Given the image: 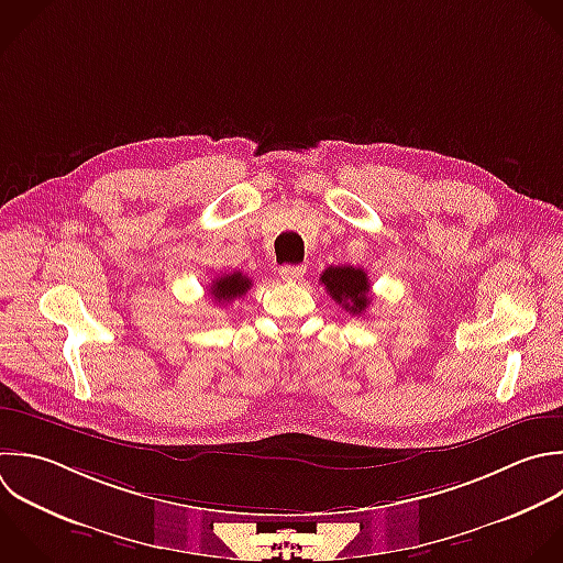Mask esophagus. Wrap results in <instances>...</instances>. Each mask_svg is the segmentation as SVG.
Here are the masks:
<instances>
[{
    "label": "esophagus",
    "mask_w": 563,
    "mask_h": 563,
    "mask_svg": "<svg viewBox=\"0 0 563 563\" xmlns=\"http://www.w3.org/2000/svg\"><path fill=\"white\" fill-rule=\"evenodd\" d=\"M303 273H306V266H303V264H297V266H290V264H286V266H282V268H279V275H282V279H288V282L301 279V277H303Z\"/></svg>",
    "instance_id": "obj_1"
}]
</instances>
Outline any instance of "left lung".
<instances>
[{
  "label": "left lung",
  "mask_w": 563,
  "mask_h": 563,
  "mask_svg": "<svg viewBox=\"0 0 563 563\" xmlns=\"http://www.w3.org/2000/svg\"><path fill=\"white\" fill-rule=\"evenodd\" d=\"M319 282L330 297L352 314H363L369 306V282L363 268L354 266H328Z\"/></svg>",
  "instance_id": "left-lung-1"
}]
</instances>
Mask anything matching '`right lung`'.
<instances>
[{
  "label": "right lung",
  "instance_id": "add662e5",
  "mask_svg": "<svg viewBox=\"0 0 563 563\" xmlns=\"http://www.w3.org/2000/svg\"><path fill=\"white\" fill-rule=\"evenodd\" d=\"M251 288V279L235 271V273H229V275H222L218 277L213 284H211V297L220 303H229L242 295H246V290Z\"/></svg>",
  "mask_w": 563,
  "mask_h": 563
}]
</instances>
